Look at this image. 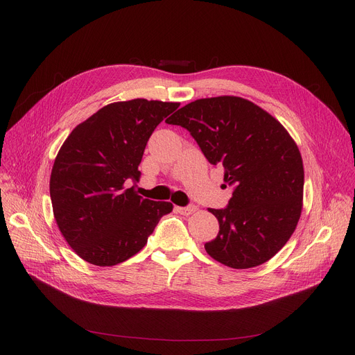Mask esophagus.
I'll use <instances>...</instances> for the list:
<instances>
[{
    "label": "esophagus",
    "mask_w": 355,
    "mask_h": 355,
    "mask_svg": "<svg viewBox=\"0 0 355 355\" xmlns=\"http://www.w3.org/2000/svg\"><path fill=\"white\" fill-rule=\"evenodd\" d=\"M178 213L182 214V216H190L193 213L197 211V207L196 206H187V207H177Z\"/></svg>",
    "instance_id": "34e87169"
}]
</instances>
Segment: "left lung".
I'll use <instances>...</instances> for the list:
<instances>
[{
	"instance_id": "left-lung-1",
	"label": "left lung",
	"mask_w": 355,
	"mask_h": 355,
	"mask_svg": "<svg viewBox=\"0 0 355 355\" xmlns=\"http://www.w3.org/2000/svg\"><path fill=\"white\" fill-rule=\"evenodd\" d=\"M165 122L190 130L234 189L226 209H209L220 230L204 245L206 252L233 269L268 262L286 245L302 213L304 164L288 130L239 96L197 99Z\"/></svg>"
}]
</instances>
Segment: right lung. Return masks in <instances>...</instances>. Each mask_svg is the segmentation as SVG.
<instances>
[{"instance_id":"add662e5","label":"right lung","mask_w":355,"mask_h":355,"mask_svg":"<svg viewBox=\"0 0 355 355\" xmlns=\"http://www.w3.org/2000/svg\"><path fill=\"white\" fill-rule=\"evenodd\" d=\"M178 106L146 99L109 103L63 142L50 175L53 214L69 246L86 262H125L173 211L171 202L142 198L126 184L139 181L149 137Z\"/></svg>"}]
</instances>
